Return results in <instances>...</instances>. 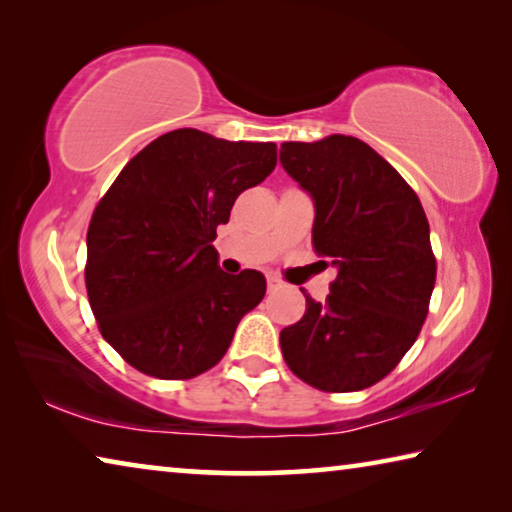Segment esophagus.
Here are the masks:
<instances>
[{
  "instance_id": "34e87169",
  "label": "esophagus",
  "mask_w": 512,
  "mask_h": 512,
  "mask_svg": "<svg viewBox=\"0 0 512 512\" xmlns=\"http://www.w3.org/2000/svg\"><path fill=\"white\" fill-rule=\"evenodd\" d=\"M280 287V280H275V277H268V291H275Z\"/></svg>"
}]
</instances>
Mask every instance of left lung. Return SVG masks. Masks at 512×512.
I'll list each match as a JSON object with an SVG mask.
<instances>
[{"label":"left lung","mask_w":512,"mask_h":512,"mask_svg":"<svg viewBox=\"0 0 512 512\" xmlns=\"http://www.w3.org/2000/svg\"><path fill=\"white\" fill-rule=\"evenodd\" d=\"M280 162L314 201L311 239L336 268L327 300L305 296V316L280 332L284 361L318 391H363L400 363L427 318L436 284L427 214L357 137L284 142Z\"/></svg>","instance_id":"obj_1"}]
</instances>
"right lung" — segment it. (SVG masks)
Listing matches in <instances>:
<instances>
[{"label":"right lung","mask_w":512,"mask_h":512,"mask_svg":"<svg viewBox=\"0 0 512 512\" xmlns=\"http://www.w3.org/2000/svg\"><path fill=\"white\" fill-rule=\"evenodd\" d=\"M273 142L196 128L160 135L101 198L88 228L85 287L101 336L158 379H192L228 352L266 280L221 271L212 246L237 196L275 169Z\"/></svg>","instance_id":"right-lung-1"}]
</instances>
